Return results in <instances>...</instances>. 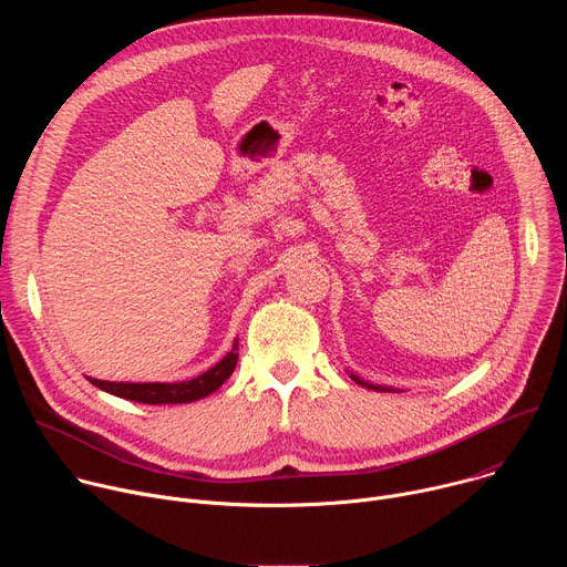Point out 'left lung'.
I'll return each mask as SVG.
<instances>
[{
    "mask_svg": "<svg viewBox=\"0 0 567 567\" xmlns=\"http://www.w3.org/2000/svg\"><path fill=\"white\" fill-rule=\"evenodd\" d=\"M350 377H352L359 385H365L368 390H379V392H385V390H388V392H392V390H394V388H388V385H374V383H368V381H363V379H361V377H357V374H350Z\"/></svg>",
    "mask_w": 567,
    "mask_h": 567,
    "instance_id": "8db88e82",
    "label": "left lung"
}]
</instances>
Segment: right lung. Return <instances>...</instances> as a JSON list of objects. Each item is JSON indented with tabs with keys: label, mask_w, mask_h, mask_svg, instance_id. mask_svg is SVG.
<instances>
[{
	"label": "right lung",
	"mask_w": 567,
	"mask_h": 567,
	"mask_svg": "<svg viewBox=\"0 0 567 567\" xmlns=\"http://www.w3.org/2000/svg\"><path fill=\"white\" fill-rule=\"evenodd\" d=\"M237 363V339L233 341V350L213 368H208L204 374L190 379V381H179V383H127V381H101L94 377H87L90 383L96 388L116 394L121 399L138 401V403H190L202 396H208L215 392L235 370Z\"/></svg>",
	"instance_id": "add662e5"
}]
</instances>
